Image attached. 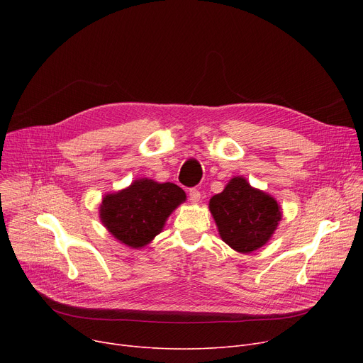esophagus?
Here are the masks:
<instances>
[{
    "label": "esophagus",
    "mask_w": 363,
    "mask_h": 363,
    "mask_svg": "<svg viewBox=\"0 0 363 363\" xmlns=\"http://www.w3.org/2000/svg\"><path fill=\"white\" fill-rule=\"evenodd\" d=\"M189 200H191L193 203H199L200 199H201V194L197 188H189Z\"/></svg>",
    "instance_id": "esophagus-1"
}]
</instances>
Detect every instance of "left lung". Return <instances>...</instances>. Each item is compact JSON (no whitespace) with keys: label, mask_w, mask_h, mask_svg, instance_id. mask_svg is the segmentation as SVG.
Returning a JSON list of instances; mask_svg holds the SVG:
<instances>
[{"label":"left lung","mask_w":363,"mask_h":363,"mask_svg":"<svg viewBox=\"0 0 363 363\" xmlns=\"http://www.w3.org/2000/svg\"><path fill=\"white\" fill-rule=\"evenodd\" d=\"M208 208L222 240L240 253L255 252L266 244L281 219L275 199L250 186L244 178H233Z\"/></svg>","instance_id":"left-lung-1"}]
</instances>
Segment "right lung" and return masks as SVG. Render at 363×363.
<instances>
[{"label": "right lung", "instance_id": "add662e5", "mask_svg": "<svg viewBox=\"0 0 363 363\" xmlns=\"http://www.w3.org/2000/svg\"><path fill=\"white\" fill-rule=\"evenodd\" d=\"M184 200V189L175 184L138 179L123 191L106 196L100 218L114 238L138 249L162 231L169 215Z\"/></svg>", "mask_w": 363, "mask_h": 363}]
</instances>
